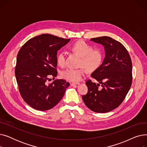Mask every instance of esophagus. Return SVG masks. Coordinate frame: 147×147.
<instances>
[{
  "label": "esophagus",
  "mask_w": 147,
  "mask_h": 147,
  "mask_svg": "<svg viewBox=\"0 0 147 147\" xmlns=\"http://www.w3.org/2000/svg\"><path fill=\"white\" fill-rule=\"evenodd\" d=\"M78 84H80V83L79 82H73L71 83V86H74V85H78Z\"/></svg>",
  "instance_id": "obj_1"
}]
</instances>
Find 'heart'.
<instances>
[{"label":"heart","mask_w":147,"mask_h":147,"mask_svg":"<svg viewBox=\"0 0 147 147\" xmlns=\"http://www.w3.org/2000/svg\"><path fill=\"white\" fill-rule=\"evenodd\" d=\"M71 50L81 57L80 66L78 69L71 68H67L61 72V76L65 79L71 82H79L86 73V69L92 71L97 69L101 65L102 60V53L99 49H93L92 46L85 42L80 40L73 44L70 48ZM58 64L61 67L65 65V54L61 52L57 57Z\"/></svg>","instance_id":"obj_1"}]
</instances>
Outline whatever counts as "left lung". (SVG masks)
Listing matches in <instances>:
<instances>
[{"label": "left lung", "instance_id": "left-lung-1", "mask_svg": "<svg viewBox=\"0 0 147 147\" xmlns=\"http://www.w3.org/2000/svg\"><path fill=\"white\" fill-rule=\"evenodd\" d=\"M104 46L105 57L102 64L91 74L99 83L88 80V91L82 99L90 110L104 113L117 108L132 85V63L125 47L111 37L102 36L90 39ZM99 84L101 89H98Z\"/></svg>", "mask_w": 147, "mask_h": 147}]
</instances>
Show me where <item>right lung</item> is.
Segmentation results:
<instances>
[{
  "mask_svg": "<svg viewBox=\"0 0 147 147\" xmlns=\"http://www.w3.org/2000/svg\"><path fill=\"white\" fill-rule=\"evenodd\" d=\"M69 40L43 34L30 38L20 49L15 77L21 97L33 109L50 110L63 98L69 83L63 79L48 80L57 76V52Z\"/></svg>",
  "mask_w": 147,
  "mask_h": 147,
  "instance_id": "right-lung-1",
  "label": "right lung"
}]
</instances>
